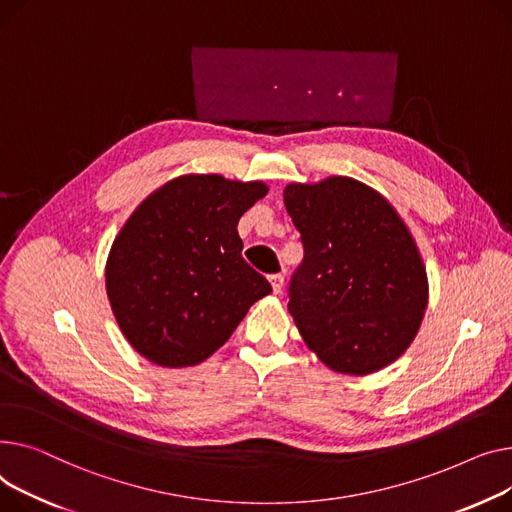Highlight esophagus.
<instances>
[{
  "label": "esophagus",
  "mask_w": 512,
  "mask_h": 512,
  "mask_svg": "<svg viewBox=\"0 0 512 512\" xmlns=\"http://www.w3.org/2000/svg\"><path fill=\"white\" fill-rule=\"evenodd\" d=\"M268 281H270V287H273V291H275V293H281L283 283H285L283 275H270V277H268Z\"/></svg>",
  "instance_id": "obj_1"
}]
</instances>
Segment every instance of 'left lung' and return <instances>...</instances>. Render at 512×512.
I'll use <instances>...</instances> for the list:
<instances>
[{
    "label": "left lung",
    "instance_id": "8db88e82",
    "mask_svg": "<svg viewBox=\"0 0 512 512\" xmlns=\"http://www.w3.org/2000/svg\"><path fill=\"white\" fill-rule=\"evenodd\" d=\"M287 213L304 262L289 285V314L320 362L368 376L399 359L428 308L415 239L380 192L353 177L287 184Z\"/></svg>",
    "mask_w": 512,
    "mask_h": 512
}]
</instances>
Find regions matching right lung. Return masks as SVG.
<instances>
[{
    "instance_id": "obj_1",
    "label": "right lung",
    "mask_w": 512,
    "mask_h": 512,
    "mask_svg": "<svg viewBox=\"0 0 512 512\" xmlns=\"http://www.w3.org/2000/svg\"><path fill=\"white\" fill-rule=\"evenodd\" d=\"M264 182L179 175L119 229L105 264L113 316L128 343L163 368L198 366L227 343L270 283L242 258L237 223Z\"/></svg>"
}]
</instances>
